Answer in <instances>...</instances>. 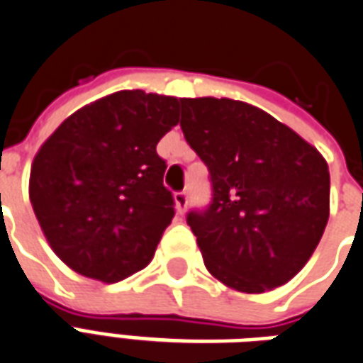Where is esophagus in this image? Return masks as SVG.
Returning <instances> with one entry per match:
<instances>
[{"label":"esophagus","mask_w":363,"mask_h":363,"mask_svg":"<svg viewBox=\"0 0 363 363\" xmlns=\"http://www.w3.org/2000/svg\"><path fill=\"white\" fill-rule=\"evenodd\" d=\"M174 201H176V208H178L179 214L185 213V208H187V193L185 191H178L176 195H174Z\"/></svg>","instance_id":"obj_1"}]
</instances>
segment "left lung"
Returning a JSON list of instances; mask_svg holds the SVG:
<instances>
[{
    "label": "left lung",
    "mask_w": 363,
    "mask_h": 363,
    "mask_svg": "<svg viewBox=\"0 0 363 363\" xmlns=\"http://www.w3.org/2000/svg\"><path fill=\"white\" fill-rule=\"evenodd\" d=\"M179 125L213 182L211 207L187 214L207 271L245 294L286 284L329 220L327 160L271 113L232 98H182Z\"/></svg>",
    "instance_id": "1"
}]
</instances>
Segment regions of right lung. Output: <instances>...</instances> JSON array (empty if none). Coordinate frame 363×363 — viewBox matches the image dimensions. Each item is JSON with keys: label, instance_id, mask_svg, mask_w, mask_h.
Here are the masks:
<instances>
[{"label": "right lung", "instance_id": "1", "mask_svg": "<svg viewBox=\"0 0 363 363\" xmlns=\"http://www.w3.org/2000/svg\"><path fill=\"white\" fill-rule=\"evenodd\" d=\"M176 96L120 91L83 106L50 135L28 195L50 247L106 284L141 271L174 218L156 145L179 121Z\"/></svg>", "mask_w": 363, "mask_h": 363}]
</instances>
